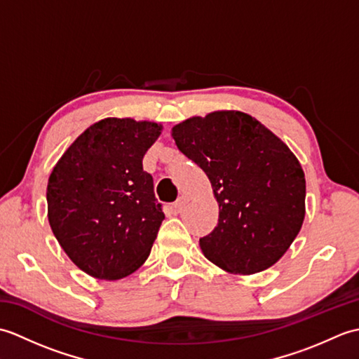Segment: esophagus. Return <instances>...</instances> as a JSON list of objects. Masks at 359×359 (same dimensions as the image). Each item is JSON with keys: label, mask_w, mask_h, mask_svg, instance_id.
<instances>
[{"label": "esophagus", "mask_w": 359, "mask_h": 359, "mask_svg": "<svg viewBox=\"0 0 359 359\" xmlns=\"http://www.w3.org/2000/svg\"><path fill=\"white\" fill-rule=\"evenodd\" d=\"M187 203H188V196L187 194H182V196H179V199L174 202V208L177 210V211H180L182 208L185 207Z\"/></svg>", "instance_id": "obj_1"}]
</instances>
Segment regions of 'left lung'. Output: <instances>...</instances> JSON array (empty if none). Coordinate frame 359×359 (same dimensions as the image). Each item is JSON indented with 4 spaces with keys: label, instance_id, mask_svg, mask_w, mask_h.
Segmentation results:
<instances>
[{
    "label": "left lung",
    "instance_id": "obj_1",
    "mask_svg": "<svg viewBox=\"0 0 359 359\" xmlns=\"http://www.w3.org/2000/svg\"><path fill=\"white\" fill-rule=\"evenodd\" d=\"M172 137L208 175L219 203L216 228L199 241L205 257L236 274L270 269L306 216V177L293 152L239 111L188 118Z\"/></svg>",
    "mask_w": 359,
    "mask_h": 359
}]
</instances>
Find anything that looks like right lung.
Returning a JSON list of instances; mask_svg holds the SVG:
<instances>
[{"label":"right lung","mask_w":359,"mask_h":359,"mask_svg":"<svg viewBox=\"0 0 359 359\" xmlns=\"http://www.w3.org/2000/svg\"><path fill=\"white\" fill-rule=\"evenodd\" d=\"M162 126L104 118L89 126L52 170L48 217L71 261L116 280L147 261L165 215L142 160Z\"/></svg>","instance_id":"add662e5"}]
</instances>
